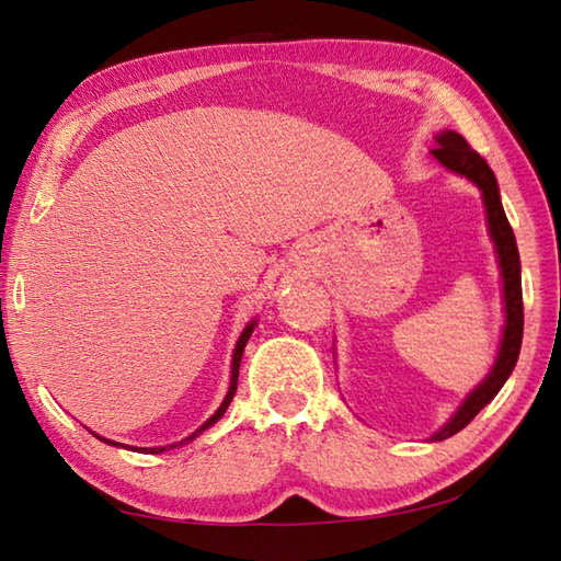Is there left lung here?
<instances>
[{
    "label": "left lung",
    "instance_id": "left-lung-1",
    "mask_svg": "<svg viewBox=\"0 0 561 561\" xmlns=\"http://www.w3.org/2000/svg\"><path fill=\"white\" fill-rule=\"evenodd\" d=\"M436 145L432 149V157L439 161L444 169L454 171L458 176H466L476 183L481 191L483 208H485V222L488 236L493 240V248L497 254V267H501V282H503V304H505V323L501 345H497V355L491 373L478 382L471 392L466 394L461 407L449 416L439 432L432 434L430 442H444L449 436L458 434L463 426L473 420V416L483 410V407L501 392L505 380L511 378L515 370L517 355H520L523 345V282H520V252H517V242L513 236L511 222L503 210L501 203V188L493 169L485 164V159L468 147V141L454 129H444L434 137Z\"/></svg>",
    "mask_w": 561,
    "mask_h": 561
}]
</instances>
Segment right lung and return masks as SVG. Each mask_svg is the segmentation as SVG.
Returning <instances> with one entry per match:
<instances>
[{
	"mask_svg": "<svg viewBox=\"0 0 561 561\" xmlns=\"http://www.w3.org/2000/svg\"><path fill=\"white\" fill-rule=\"evenodd\" d=\"M254 325H257V319H252L245 329H242V333H240V339H238V343H236V351H232V363H230V387H228V392H226V400L220 402V407L216 410V414H210L206 422H203L196 432L193 434H188L186 439H181V442H176V444H169V446H141V449H137V446H125V444H119V442H112V439H105V436H98L100 442H105V444H110V446H122V449H131V451H145V454H161V451H169V449H176V446H183V444H191L193 439H196L198 434H203L208 430V426H213L216 424L222 414H226V410L230 407V402H232V397H236V390H238V373H240V360H242V353H245V345H248V341H250V335H252V331H254Z\"/></svg>",
	"mask_w": 561,
	"mask_h": 561,
	"instance_id": "1",
	"label": "right lung"
}]
</instances>
